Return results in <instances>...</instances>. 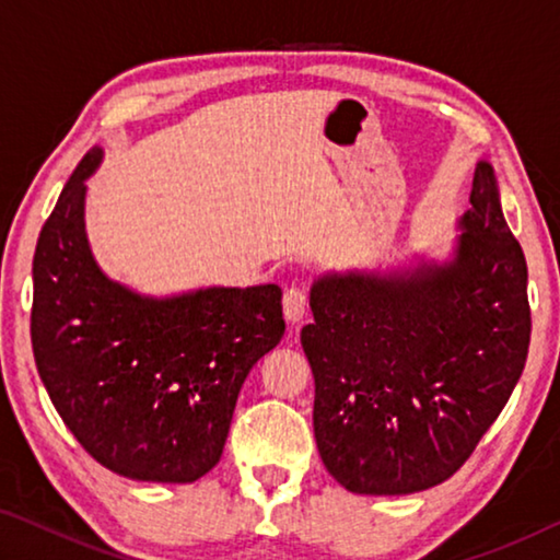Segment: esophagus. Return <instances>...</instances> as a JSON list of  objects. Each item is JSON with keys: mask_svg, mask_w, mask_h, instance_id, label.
<instances>
[{"mask_svg": "<svg viewBox=\"0 0 560 560\" xmlns=\"http://www.w3.org/2000/svg\"><path fill=\"white\" fill-rule=\"evenodd\" d=\"M306 306H308V296L306 291L299 289V287H291L283 293V316H287L289 324H299L306 314Z\"/></svg>", "mask_w": 560, "mask_h": 560, "instance_id": "obj_1", "label": "esophagus"}]
</instances>
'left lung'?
<instances>
[{"label": "left lung", "mask_w": 560, "mask_h": 560, "mask_svg": "<svg viewBox=\"0 0 560 560\" xmlns=\"http://www.w3.org/2000/svg\"><path fill=\"white\" fill-rule=\"evenodd\" d=\"M447 259L320 273L301 346L316 381L318 454L353 494H415L450 479L524 373L526 259L501 212L494 167Z\"/></svg>", "instance_id": "8db88e82"}]
</instances>
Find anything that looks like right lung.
<instances>
[{"label": "right lung", "mask_w": 560, "mask_h": 560, "mask_svg": "<svg viewBox=\"0 0 560 560\" xmlns=\"http://www.w3.org/2000/svg\"><path fill=\"white\" fill-rule=\"evenodd\" d=\"M89 150L34 254L32 348L66 428L103 467L189 485L222 457L246 375L287 330L281 289L207 287L148 296L98 267L86 234Z\"/></svg>", "instance_id": "right-lung-1"}]
</instances>
